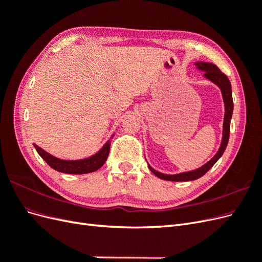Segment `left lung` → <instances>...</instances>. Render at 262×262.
<instances>
[{"label":"left lung","mask_w":262,"mask_h":262,"mask_svg":"<svg viewBox=\"0 0 262 262\" xmlns=\"http://www.w3.org/2000/svg\"><path fill=\"white\" fill-rule=\"evenodd\" d=\"M194 66L199 71H202L204 72L203 76L204 78H207L210 82L213 84H215L219 89L221 90L222 93V97H223L224 101V107H225V114H224V121H223V133H222V141H221V145L217 149L216 154L214 155L211 160L202 165L201 167L193 169V170H189V171H184V172H179L175 173V175H169V173H163L161 171L155 170L152 166L148 165L149 170L152 171L155 176L158 178L164 179V180H168V181H191L195 180L198 178L202 177L205 172H207L209 169L212 168V166L215 164L220 157L223 155L224 150L227 146L228 143V139H229V128H231V119L233 115V97H232V85L231 82H229L228 77L221 72V70L213 63L210 62H195Z\"/></svg>","instance_id":"1"}]
</instances>
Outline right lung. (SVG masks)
Here are the masks:
<instances>
[{"label":"right lung","instance_id":"add662e5","mask_svg":"<svg viewBox=\"0 0 262 262\" xmlns=\"http://www.w3.org/2000/svg\"><path fill=\"white\" fill-rule=\"evenodd\" d=\"M114 134L112 136L113 139ZM110 140H108L96 154H94L87 158H82V160H61V158L55 157L48 152H46L45 149L39 147L37 144H34L38 154L40 155L46 163L48 164L51 168L54 170L64 172V173H73V175H83V173H89L96 171L99 169L102 165L107 161L110 149Z\"/></svg>","mask_w":262,"mask_h":262}]
</instances>
